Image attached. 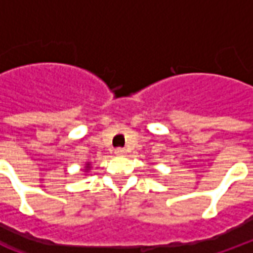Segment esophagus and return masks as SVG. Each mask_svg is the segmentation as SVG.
<instances>
[{
	"label": "esophagus",
	"mask_w": 253,
	"mask_h": 253,
	"mask_svg": "<svg viewBox=\"0 0 253 253\" xmlns=\"http://www.w3.org/2000/svg\"><path fill=\"white\" fill-rule=\"evenodd\" d=\"M115 154L116 156H125V154H126V149H123V148L115 149Z\"/></svg>",
	"instance_id": "obj_1"
}]
</instances>
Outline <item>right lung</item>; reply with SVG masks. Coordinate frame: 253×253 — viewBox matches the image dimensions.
<instances>
[{
    "instance_id": "obj_1",
    "label": "right lung",
    "mask_w": 253,
    "mask_h": 253,
    "mask_svg": "<svg viewBox=\"0 0 253 253\" xmlns=\"http://www.w3.org/2000/svg\"><path fill=\"white\" fill-rule=\"evenodd\" d=\"M89 168H90V165H89V163L86 164V167H85V170H89Z\"/></svg>"
}]
</instances>
